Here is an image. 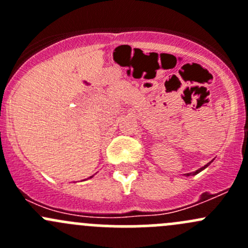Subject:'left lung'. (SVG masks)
I'll return each instance as SVG.
<instances>
[{
  "label": "left lung",
  "instance_id": "8db88e82",
  "mask_svg": "<svg viewBox=\"0 0 248 248\" xmlns=\"http://www.w3.org/2000/svg\"><path fill=\"white\" fill-rule=\"evenodd\" d=\"M209 164H210V163H207L206 166H204V167H202V168L198 169V170H196V171H194V172H189V174H186V175H187V176H189V175H191V174H192V175H196V174H198V172H201V171L202 170V169H205V168H206V167L209 166Z\"/></svg>",
  "mask_w": 248,
  "mask_h": 248
}]
</instances>
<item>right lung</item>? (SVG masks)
Wrapping results in <instances>:
<instances>
[{"label":"right lung","instance_id":"1","mask_svg":"<svg viewBox=\"0 0 248 248\" xmlns=\"http://www.w3.org/2000/svg\"><path fill=\"white\" fill-rule=\"evenodd\" d=\"M91 177H92V176H91Z\"/></svg>","mask_w":248,"mask_h":248}]
</instances>
